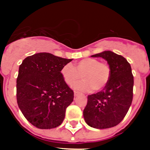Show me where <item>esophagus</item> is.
Listing matches in <instances>:
<instances>
[{"label": "esophagus", "mask_w": 150, "mask_h": 150, "mask_svg": "<svg viewBox=\"0 0 150 150\" xmlns=\"http://www.w3.org/2000/svg\"><path fill=\"white\" fill-rule=\"evenodd\" d=\"M79 92H78V91H74V96H75V97L77 96V95H79Z\"/></svg>", "instance_id": "esophagus-1"}]
</instances>
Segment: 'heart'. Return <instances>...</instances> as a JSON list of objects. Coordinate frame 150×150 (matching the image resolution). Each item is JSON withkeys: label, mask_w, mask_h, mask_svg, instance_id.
Returning a JSON list of instances; mask_svg holds the SVG:
<instances>
[{"label": "heart", "mask_w": 150, "mask_h": 150, "mask_svg": "<svg viewBox=\"0 0 150 150\" xmlns=\"http://www.w3.org/2000/svg\"><path fill=\"white\" fill-rule=\"evenodd\" d=\"M61 74L68 86H72L82 76L83 80L74 84V89L89 91L92 88L94 91H98L109 83L111 70L107 64L87 58L76 62L75 67L71 64H65L61 70Z\"/></svg>", "instance_id": "heart-1"}]
</instances>
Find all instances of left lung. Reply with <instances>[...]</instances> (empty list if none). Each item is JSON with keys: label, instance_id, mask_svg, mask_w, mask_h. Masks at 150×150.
Segmentation results:
<instances>
[{"label": "left lung", "instance_id": "1", "mask_svg": "<svg viewBox=\"0 0 150 150\" xmlns=\"http://www.w3.org/2000/svg\"><path fill=\"white\" fill-rule=\"evenodd\" d=\"M91 57L105 59L111 70L108 84L102 91L88 96L83 117L88 125L98 129L117 125L127 114L133 99L134 76L128 61L111 51Z\"/></svg>", "mask_w": 150, "mask_h": 150}]
</instances>
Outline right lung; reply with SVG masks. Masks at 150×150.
I'll return each mask as SVG.
<instances>
[{
    "label": "right lung",
    "instance_id": "obj_1",
    "mask_svg": "<svg viewBox=\"0 0 150 150\" xmlns=\"http://www.w3.org/2000/svg\"><path fill=\"white\" fill-rule=\"evenodd\" d=\"M72 60L40 52L25 58L19 66L17 103L34 126L50 129L63 122L66 108L74 100V91L64 81L61 70Z\"/></svg>",
    "mask_w": 150,
    "mask_h": 150
}]
</instances>
